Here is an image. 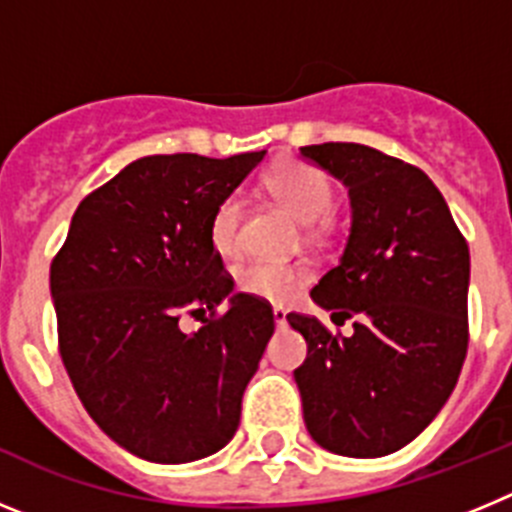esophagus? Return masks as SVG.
<instances>
[{
	"label": "esophagus",
	"instance_id": "34e87169",
	"mask_svg": "<svg viewBox=\"0 0 512 512\" xmlns=\"http://www.w3.org/2000/svg\"><path fill=\"white\" fill-rule=\"evenodd\" d=\"M274 323H277V328L287 325V310L284 307H274Z\"/></svg>",
	"mask_w": 512,
	"mask_h": 512
}]
</instances>
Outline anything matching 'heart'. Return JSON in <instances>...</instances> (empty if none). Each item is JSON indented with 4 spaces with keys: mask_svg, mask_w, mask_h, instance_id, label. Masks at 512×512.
<instances>
[{
    "mask_svg": "<svg viewBox=\"0 0 512 512\" xmlns=\"http://www.w3.org/2000/svg\"><path fill=\"white\" fill-rule=\"evenodd\" d=\"M269 192L287 207L300 223L312 225L333 210V184L310 164H282L266 176ZM246 205L238 192L225 194L210 217V241L217 253L230 256L241 246V228ZM305 279L302 266L284 261H251L235 271V287L266 302H287Z\"/></svg>",
    "mask_w": 512,
    "mask_h": 512,
    "instance_id": "heart-1",
    "label": "heart"
}]
</instances>
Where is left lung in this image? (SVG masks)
<instances>
[{
	"label": "left lung",
	"instance_id": "1",
	"mask_svg": "<svg viewBox=\"0 0 512 512\" xmlns=\"http://www.w3.org/2000/svg\"><path fill=\"white\" fill-rule=\"evenodd\" d=\"M348 189L343 256L312 287L330 320L289 312L307 341L295 369L307 433L341 456L377 459L408 446L446 405L467 356L469 246L436 184L359 143L300 148Z\"/></svg>",
	"mask_w": 512,
	"mask_h": 512
}]
</instances>
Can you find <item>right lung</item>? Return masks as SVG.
I'll return each instance as SVG.
<instances>
[{
  "label": "right lung",
  "mask_w": 512,
  "mask_h": 512,
  "mask_svg": "<svg viewBox=\"0 0 512 512\" xmlns=\"http://www.w3.org/2000/svg\"><path fill=\"white\" fill-rule=\"evenodd\" d=\"M264 153L138 158L81 200L53 259L63 366L94 423L140 459H205L238 431L274 312L233 292L210 217ZM184 309L208 315L200 331L178 328Z\"/></svg>",
  "instance_id": "obj_1"
}]
</instances>
